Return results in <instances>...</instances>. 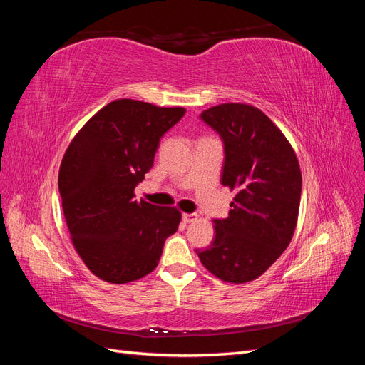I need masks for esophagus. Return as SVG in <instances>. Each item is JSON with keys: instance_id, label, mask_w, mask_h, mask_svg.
I'll list each match as a JSON object with an SVG mask.
<instances>
[{"instance_id": "34e87169", "label": "esophagus", "mask_w": 365, "mask_h": 365, "mask_svg": "<svg viewBox=\"0 0 365 365\" xmlns=\"http://www.w3.org/2000/svg\"><path fill=\"white\" fill-rule=\"evenodd\" d=\"M182 220L187 224L195 222V220H197V215L196 213H182Z\"/></svg>"}]
</instances>
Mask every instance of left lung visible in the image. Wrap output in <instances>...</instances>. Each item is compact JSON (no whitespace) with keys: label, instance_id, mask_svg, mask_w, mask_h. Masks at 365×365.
<instances>
[{"label":"left lung","instance_id":"obj_1","mask_svg":"<svg viewBox=\"0 0 365 365\" xmlns=\"http://www.w3.org/2000/svg\"><path fill=\"white\" fill-rule=\"evenodd\" d=\"M201 120L224 141L222 184L236 190L228 217L215 219L216 236L196 250L204 267L228 283L256 280L288 248L297 227L302 172L283 132L259 108L222 103Z\"/></svg>","mask_w":365,"mask_h":365}]
</instances>
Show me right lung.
Wrapping results in <instances>:
<instances>
[{"label": "right lung", "instance_id": "right-lung-1", "mask_svg": "<svg viewBox=\"0 0 365 365\" xmlns=\"http://www.w3.org/2000/svg\"><path fill=\"white\" fill-rule=\"evenodd\" d=\"M185 114L118 98L77 132L59 169L63 216L86 268L123 284L157 268L164 242L181 222L175 207L135 201L134 189L153 165L160 138Z\"/></svg>", "mask_w": 365, "mask_h": 365}]
</instances>
